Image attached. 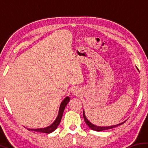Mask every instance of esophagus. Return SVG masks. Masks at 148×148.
Returning a JSON list of instances; mask_svg holds the SVG:
<instances>
[{"label": "esophagus", "instance_id": "34e87169", "mask_svg": "<svg viewBox=\"0 0 148 148\" xmlns=\"http://www.w3.org/2000/svg\"><path fill=\"white\" fill-rule=\"evenodd\" d=\"M72 95H75V96H78V95L80 93L79 90L77 89H74L73 90H72Z\"/></svg>", "mask_w": 148, "mask_h": 148}]
</instances>
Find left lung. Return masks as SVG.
<instances>
[{
	"label": "left lung",
	"mask_w": 148,
	"mask_h": 148,
	"mask_svg": "<svg viewBox=\"0 0 148 148\" xmlns=\"http://www.w3.org/2000/svg\"><path fill=\"white\" fill-rule=\"evenodd\" d=\"M83 114H84V120H85V122H86V123L87 125V126H88L90 129H91L92 130H93V131H105V130L113 129V128H115V127H116L117 126H119V125L123 124L124 123L127 121V120H125V121H124L123 122L120 123H119V124H117V125H111V126H106V127L97 126V125L92 124L91 122H90L89 121L88 119H87L86 116V114H85L84 110Z\"/></svg>",
	"instance_id": "8db88e82"
}]
</instances>
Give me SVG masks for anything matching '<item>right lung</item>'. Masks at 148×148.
Segmentation results:
<instances>
[{
  "instance_id": "obj_1",
  "label": "right lung",
  "mask_w": 148,
  "mask_h": 148,
  "mask_svg": "<svg viewBox=\"0 0 148 148\" xmlns=\"http://www.w3.org/2000/svg\"><path fill=\"white\" fill-rule=\"evenodd\" d=\"M70 97H66L63 101H62L61 103V105L59 106V112H58V115H57V117H56V119L53 123L52 124H51L48 127H45V128H41V129H29L27 128V129L29 131H36V132H43V133H47V134H49L51 132H53L55 130H56L58 125H59L60 122H61V120L62 119V114H63L64 112V110L66 107V104L69 103L70 101Z\"/></svg>"
}]
</instances>
